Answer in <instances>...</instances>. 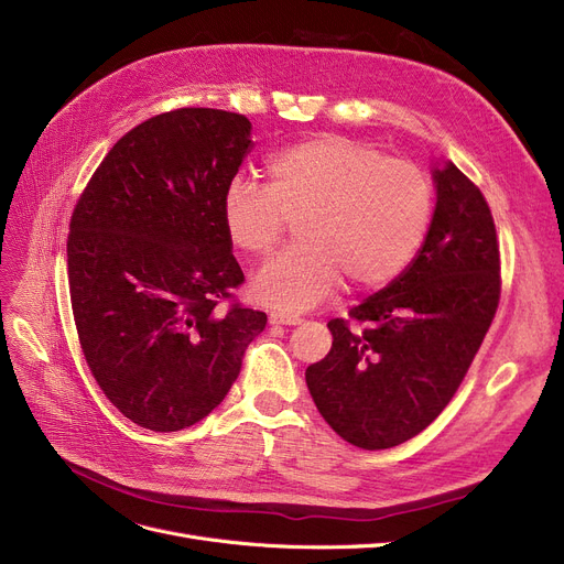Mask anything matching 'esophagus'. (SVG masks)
<instances>
[{
  "label": "esophagus",
  "mask_w": 564,
  "mask_h": 564,
  "mask_svg": "<svg viewBox=\"0 0 564 564\" xmlns=\"http://www.w3.org/2000/svg\"><path fill=\"white\" fill-rule=\"evenodd\" d=\"M269 323L272 325H300L302 317L295 313H283V311H272L269 313Z\"/></svg>",
  "instance_id": "obj_1"
}]
</instances>
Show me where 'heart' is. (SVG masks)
<instances>
[{
  "instance_id": "1",
  "label": "heart",
  "mask_w": 564,
  "mask_h": 564,
  "mask_svg": "<svg viewBox=\"0 0 564 564\" xmlns=\"http://www.w3.org/2000/svg\"><path fill=\"white\" fill-rule=\"evenodd\" d=\"M435 216L433 182L417 163L346 135H317L267 163V184L237 175L224 193V228L232 247L272 253L288 221L297 243L269 260L253 295L302 311L348 279L355 290L397 281L420 256Z\"/></svg>"
}]
</instances>
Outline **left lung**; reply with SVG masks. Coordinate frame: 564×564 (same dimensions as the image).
<instances>
[{
	"mask_svg": "<svg viewBox=\"0 0 564 564\" xmlns=\"http://www.w3.org/2000/svg\"><path fill=\"white\" fill-rule=\"evenodd\" d=\"M431 232L405 272L348 317L306 369L325 422L350 445L389 449L422 433L454 399L500 302L491 207L454 163L433 173Z\"/></svg>",
	"mask_w": 564,
	"mask_h": 564,
	"instance_id": "8db88e82",
	"label": "left lung"
}]
</instances>
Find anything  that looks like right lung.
<instances>
[{
	"label": "right lung",
	"instance_id": "obj_1",
	"mask_svg": "<svg viewBox=\"0 0 564 564\" xmlns=\"http://www.w3.org/2000/svg\"><path fill=\"white\" fill-rule=\"evenodd\" d=\"M251 121L177 108L121 135L73 207V321L89 371L133 424L173 433L226 399L267 315L241 306L224 193Z\"/></svg>",
	"mask_w": 564,
	"mask_h": 564
}]
</instances>
